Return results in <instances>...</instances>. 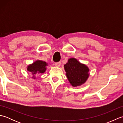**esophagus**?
<instances>
[{
    "mask_svg": "<svg viewBox=\"0 0 123 123\" xmlns=\"http://www.w3.org/2000/svg\"><path fill=\"white\" fill-rule=\"evenodd\" d=\"M55 66H56V67H60L61 66V62H55Z\"/></svg>",
    "mask_w": 123,
    "mask_h": 123,
    "instance_id": "esophagus-1",
    "label": "esophagus"
}]
</instances>
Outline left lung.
Here are the masks:
<instances>
[{
    "instance_id": "8db88e82",
    "label": "left lung",
    "mask_w": 123,
    "mask_h": 123,
    "mask_svg": "<svg viewBox=\"0 0 123 123\" xmlns=\"http://www.w3.org/2000/svg\"><path fill=\"white\" fill-rule=\"evenodd\" d=\"M64 69L68 79L74 87L83 84L89 75L88 68L74 58L68 60V63L64 65Z\"/></svg>"
}]
</instances>
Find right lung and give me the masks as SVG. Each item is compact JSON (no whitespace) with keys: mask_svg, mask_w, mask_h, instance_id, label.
I'll return each mask as SVG.
<instances>
[{"mask_svg":"<svg viewBox=\"0 0 123 123\" xmlns=\"http://www.w3.org/2000/svg\"><path fill=\"white\" fill-rule=\"evenodd\" d=\"M48 65L45 62L41 60H37L32 64H30L27 67V70L28 71L32 73L33 74H43L45 71L46 69V66ZM35 79V77H33Z\"/></svg>","mask_w":123,"mask_h":123,"instance_id":"obj_1","label":"right lung"}]
</instances>
